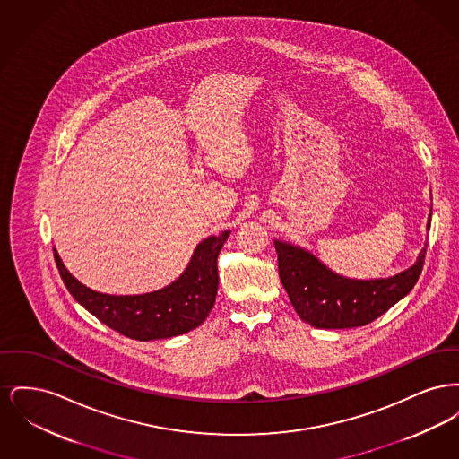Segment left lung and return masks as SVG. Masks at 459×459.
<instances>
[{"label": "left lung", "instance_id": "1", "mask_svg": "<svg viewBox=\"0 0 459 459\" xmlns=\"http://www.w3.org/2000/svg\"><path fill=\"white\" fill-rule=\"evenodd\" d=\"M273 244L290 303L303 322L316 328L363 327L384 315L415 287L427 253L425 246L413 266L389 279L356 281L332 272L305 247L279 239Z\"/></svg>", "mask_w": 459, "mask_h": 459}]
</instances>
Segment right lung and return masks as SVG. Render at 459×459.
I'll return each mask as SVG.
<instances>
[{
  "label": "right lung",
  "instance_id": "1",
  "mask_svg": "<svg viewBox=\"0 0 459 459\" xmlns=\"http://www.w3.org/2000/svg\"><path fill=\"white\" fill-rule=\"evenodd\" d=\"M229 236L230 230H223L201 240L177 281L134 296H113L89 289L66 270L55 247L53 253L62 281L79 305L122 335L146 342L182 335L206 320L219 290L217 258Z\"/></svg>",
  "mask_w": 459,
  "mask_h": 459
}]
</instances>
